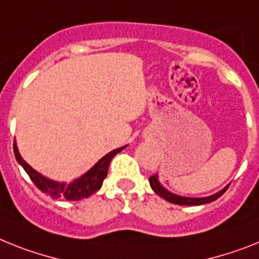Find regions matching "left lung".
Segmentation results:
<instances>
[{
  "mask_svg": "<svg viewBox=\"0 0 259 259\" xmlns=\"http://www.w3.org/2000/svg\"><path fill=\"white\" fill-rule=\"evenodd\" d=\"M149 182H150V186H151V188L154 190V192L158 193L159 196H162L163 199L167 200V201H170V203L172 204H178V205H200V204H207V203H210V201H214V200H217L219 197L223 195L225 191L228 190V187H225L223 191H220V192H217L216 195H212V196L209 197H199V199H195V197H183V196H178V195H174V193L168 192L167 190H164L162 186L159 184V182H158V177L155 175H151V177L149 178Z\"/></svg>",
  "mask_w": 259,
  "mask_h": 259,
  "instance_id": "obj_1",
  "label": "left lung"
}]
</instances>
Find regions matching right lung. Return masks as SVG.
<instances>
[{"mask_svg":"<svg viewBox=\"0 0 259 259\" xmlns=\"http://www.w3.org/2000/svg\"><path fill=\"white\" fill-rule=\"evenodd\" d=\"M125 149L123 147H119V149L113 150L109 154H106L105 156H103L99 162L95 164V166L91 168L87 174H84L81 178L76 179L75 182L69 184L64 183H56V182H52L50 179H46L45 177H42L40 174L36 172L34 168L27 164L25 160L22 159V156L19 155L18 149H17V143L14 142V155L15 159L18 160V163L25 168V171L27 172V175L30 177L31 182L38 187L39 190L42 192L47 193L52 199H66V200H80L84 199V197L91 196L92 193H95L96 191H99L103 186L104 179L108 175V167H109V163L112 160V158L116 154H118L121 150Z\"/></svg>","mask_w":259,"mask_h":259,"instance_id":"right-lung-1","label":"right lung"}]
</instances>
